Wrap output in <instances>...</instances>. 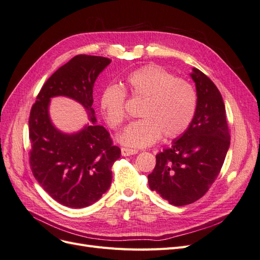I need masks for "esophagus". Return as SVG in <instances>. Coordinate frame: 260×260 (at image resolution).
Listing matches in <instances>:
<instances>
[{"instance_id":"esophagus-1","label":"esophagus","mask_w":260,"mask_h":260,"mask_svg":"<svg viewBox=\"0 0 260 260\" xmlns=\"http://www.w3.org/2000/svg\"><path fill=\"white\" fill-rule=\"evenodd\" d=\"M137 153H138V149L121 147V155H122V156H130V155H135V154H137Z\"/></svg>"}]
</instances>
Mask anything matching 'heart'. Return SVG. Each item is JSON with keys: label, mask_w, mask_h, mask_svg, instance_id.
I'll return each mask as SVG.
<instances>
[{"label": "heart", "mask_w": 260, "mask_h": 260, "mask_svg": "<svg viewBox=\"0 0 260 260\" xmlns=\"http://www.w3.org/2000/svg\"><path fill=\"white\" fill-rule=\"evenodd\" d=\"M129 93L143 99L139 116L142 119L130 123L118 141L129 147H146L156 143L161 136L176 139L186 131L193 120L198 94L194 86L160 66L149 65L135 70L125 77L124 85H107L101 95V111L112 129L124 122L125 99Z\"/></svg>", "instance_id": "heart-1"}]
</instances>
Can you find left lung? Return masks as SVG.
<instances>
[{
	"label": "left lung",
	"mask_w": 260,
	"mask_h": 260,
	"mask_svg": "<svg viewBox=\"0 0 260 260\" xmlns=\"http://www.w3.org/2000/svg\"><path fill=\"white\" fill-rule=\"evenodd\" d=\"M198 105L190 127L156 155L147 176L152 191L175 206L200 200L215 182L230 146L225 107L215 83L198 68L191 74Z\"/></svg>",
	"instance_id": "obj_1"
}]
</instances>
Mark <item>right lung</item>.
Masks as SVG:
<instances>
[{
	"label": "right lung",
	"instance_id": "1",
	"mask_svg": "<svg viewBox=\"0 0 260 260\" xmlns=\"http://www.w3.org/2000/svg\"><path fill=\"white\" fill-rule=\"evenodd\" d=\"M111 59L77 55L59 67L39 92L29 117L30 167L37 181L52 199L72 208H83L99 201L112 183V166L120 148L108 131L96 124L93 85ZM67 96L87 109L89 124L66 135L55 128L48 115L51 97Z\"/></svg>",
	"mask_w": 260,
	"mask_h": 260
}]
</instances>
